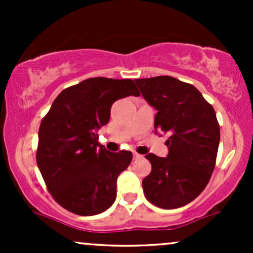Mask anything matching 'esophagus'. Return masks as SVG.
<instances>
[{
    "mask_svg": "<svg viewBox=\"0 0 253 253\" xmlns=\"http://www.w3.org/2000/svg\"><path fill=\"white\" fill-rule=\"evenodd\" d=\"M133 158H134V159H139V158H141V155H139V153L134 152V153H133Z\"/></svg>",
    "mask_w": 253,
    "mask_h": 253,
    "instance_id": "esophagus-1",
    "label": "esophagus"
}]
</instances>
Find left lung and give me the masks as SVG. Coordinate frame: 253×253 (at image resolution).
Masks as SVG:
<instances>
[{"instance_id": "8db88e82", "label": "left lung", "mask_w": 253, "mask_h": 253, "mask_svg": "<svg viewBox=\"0 0 253 253\" xmlns=\"http://www.w3.org/2000/svg\"><path fill=\"white\" fill-rule=\"evenodd\" d=\"M146 102L157 110L156 132H169L167 158L149 153L152 170L143 179L151 203L173 210L195 200L215 167L220 127L213 107L193 84L171 76L134 80Z\"/></svg>"}]
</instances>
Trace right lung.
I'll return each mask as SVG.
<instances>
[{"instance_id": "obj_1", "label": "right lung", "mask_w": 253, "mask_h": 253, "mask_svg": "<svg viewBox=\"0 0 253 253\" xmlns=\"http://www.w3.org/2000/svg\"><path fill=\"white\" fill-rule=\"evenodd\" d=\"M139 96L132 80L95 77L64 89L39 128L37 163L53 199L71 213L96 215L117 199V179L132 162L130 151L109 152L97 130L112 104Z\"/></svg>"}]
</instances>
